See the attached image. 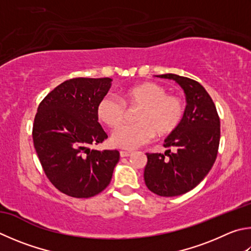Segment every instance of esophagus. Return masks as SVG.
I'll list each match as a JSON object with an SVG mask.
<instances>
[{"label": "esophagus", "instance_id": "esophagus-1", "mask_svg": "<svg viewBox=\"0 0 251 251\" xmlns=\"http://www.w3.org/2000/svg\"><path fill=\"white\" fill-rule=\"evenodd\" d=\"M120 154H121V157H128V156H130L131 154V152L130 151H126V150H121L120 151Z\"/></svg>", "mask_w": 251, "mask_h": 251}]
</instances>
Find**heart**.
<instances>
[{"instance_id":"heart-1","label":"heart","mask_w":251,"mask_h":251,"mask_svg":"<svg viewBox=\"0 0 251 251\" xmlns=\"http://www.w3.org/2000/svg\"><path fill=\"white\" fill-rule=\"evenodd\" d=\"M121 100L104 97L98 105L100 121L111 128L123 124L126 108H137L136 124L125 125L114 131L111 143L118 148L131 150L147 144L156 133L166 136L180 126L184 116V104L173 94H167L165 86L152 81L134 84L122 92Z\"/></svg>"}]
</instances>
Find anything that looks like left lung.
Here are the masks:
<instances>
[{
    "label": "left lung",
    "instance_id": "left-lung-1",
    "mask_svg": "<svg viewBox=\"0 0 251 251\" xmlns=\"http://www.w3.org/2000/svg\"><path fill=\"white\" fill-rule=\"evenodd\" d=\"M175 80L186 98L180 126L165 139L163 153H146L144 179L160 197H176L194 189L212 169L221 138V122L212 98L199 82L173 74L156 75ZM175 151L171 152V149Z\"/></svg>",
    "mask_w": 251,
    "mask_h": 251
}]
</instances>
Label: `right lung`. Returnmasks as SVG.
Here are the masks:
<instances>
[{"label": "right lung", "instance_id": "obj_1", "mask_svg": "<svg viewBox=\"0 0 251 251\" xmlns=\"http://www.w3.org/2000/svg\"><path fill=\"white\" fill-rule=\"evenodd\" d=\"M110 78H75L54 88L40 102L33 140L49 181L72 198H91L110 184L120 160L117 150L90 149L107 138L98 105L111 88Z\"/></svg>", "mask_w": 251, "mask_h": 251}]
</instances>
